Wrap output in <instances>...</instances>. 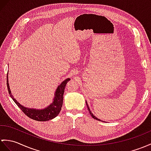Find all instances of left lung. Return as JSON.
Here are the masks:
<instances>
[{"mask_svg": "<svg viewBox=\"0 0 151 151\" xmlns=\"http://www.w3.org/2000/svg\"><path fill=\"white\" fill-rule=\"evenodd\" d=\"M86 105H87V108H88V110H89V113H90V114L91 115V116L93 118H94L95 119V120H99V121H100V120H99V119H98L96 116H94L93 115V113L91 111H90V109H89V106H88V105H87V104L86 103Z\"/></svg>", "mask_w": 151, "mask_h": 151, "instance_id": "obj_1", "label": "left lung"}]
</instances>
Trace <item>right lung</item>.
Instances as JSON below:
<instances>
[{
    "label": "right lung",
    "instance_id": "1",
    "mask_svg": "<svg viewBox=\"0 0 151 151\" xmlns=\"http://www.w3.org/2000/svg\"><path fill=\"white\" fill-rule=\"evenodd\" d=\"M70 80H71L70 78H67L64 82H62V83H61L60 85L58 87L57 91H56L55 96L54 98V101H52V103L50 104L47 107L42 110L34 109H27L21 106L19 102H17V100L13 98V95H12L11 91H10L8 80V76H7V87H8V92L10 96L12 98V99L17 105V106L22 111L24 114L27 116L29 118L33 119V120L40 122H44L51 120V119L55 118L57 116H58L60 112L63 104V99H64V89L65 88L66 83Z\"/></svg>",
    "mask_w": 151,
    "mask_h": 151
}]
</instances>
